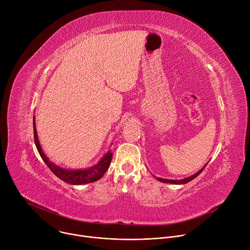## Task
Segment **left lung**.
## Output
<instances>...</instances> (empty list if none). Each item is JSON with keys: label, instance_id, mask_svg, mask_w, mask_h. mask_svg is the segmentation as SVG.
I'll return each mask as SVG.
<instances>
[{"label": "left lung", "instance_id": "1", "mask_svg": "<svg viewBox=\"0 0 250 250\" xmlns=\"http://www.w3.org/2000/svg\"><path fill=\"white\" fill-rule=\"evenodd\" d=\"M205 167H206V165H205L200 171H198L196 174H194V175H192V176H190V177H188V178H185V179H182V180H168V179H162V178H156V179H157L158 181H160V182H163V183H170V184H186V183L190 182L191 180L195 179V178H196L197 176H199L200 173L205 169Z\"/></svg>", "mask_w": 250, "mask_h": 250}]
</instances>
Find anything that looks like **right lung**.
<instances>
[{
  "instance_id": "add662e5",
  "label": "right lung",
  "mask_w": 250,
  "mask_h": 250,
  "mask_svg": "<svg viewBox=\"0 0 250 250\" xmlns=\"http://www.w3.org/2000/svg\"><path fill=\"white\" fill-rule=\"evenodd\" d=\"M33 135H34L35 146H37V148H38L42 158L47 165V167L51 170V172L54 175H56L59 178V179L63 180L64 182H66L68 184L83 185V184L95 182V181L99 180L100 178L104 174V172L106 171V169L109 168V166L111 164L113 153L111 151H109L102 158V160L97 165H95L89 169L75 171V170H67V169L60 168V167L56 166L55 164H53L51 161H49V159L42 152V149L41 145L39 142V137H38L37 129H35L34 122H33Z\"/></svg>"
}]
</instances>
